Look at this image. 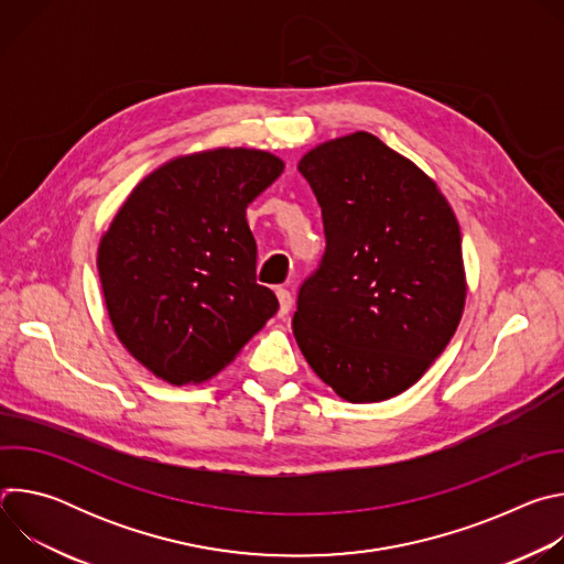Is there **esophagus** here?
I'll use <instances>...</instances> for the list:
<instances>
[{
  "instance_id": "1",
  "label": "esophagus",
  "mask_w": 564,
  "mask_h": 564,
  "mask_svg": "<svg viewBox=\"0 0 564 564\" xmlns=\"http://www.w3.org/2000/svg\"><path fill=\"white\" fill-rule=\"evenodd\" d=\"M276 299H279V314L285 316L292 307V294L285 288H276Z\"/></svg>"
}]
</instances>
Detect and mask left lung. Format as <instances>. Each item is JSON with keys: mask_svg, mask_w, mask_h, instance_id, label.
Listing matches in <instances>:
<instances>
[{"mask_svg": "<svg viewBox=\"0 0 564 564\" xmlns=\"http://www.w3.org/2000/svg\"><path fill=\"white\" fill-rule=\"evenodd\" d=\"M326 254L292 330L310 368L352 404L409 390L453 339L466 303L457 218L413 160L355 131L299 160Z\"/></svg>", "mask_w": 564, "mask_h": 564, "instance_id": "1", "label": "left lung"}]
</instances>
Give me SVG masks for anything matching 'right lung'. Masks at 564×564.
Listing matches in <instances>:
<instances>
[{"mask_svg": "<svg viewBox=\"0 0 564 564\" xmlns=\"http://www.w3.org/2000/svg\"><path fill=\"white\" fill-rule=\"evenodd\" d=\"M283 167L246 147L178 155L133 187L102 234L113 333L158 379H212L276 314L274 292L257 283L246 209Z\"/></svg>", "mask_w": 564, "mask_h": 564, "instance_id": "add662e5", "label": "right lung"}]
</instances>
